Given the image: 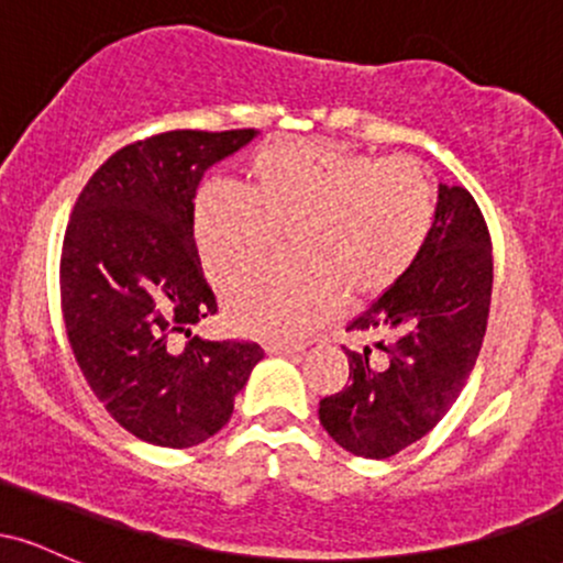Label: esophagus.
Listing matches in <instances>:
<instances>
[{"instance_id": "obj_1", "label": "esophagus", "mask_w": 563, "mask_h": 563, "mask_svg": "<svg viewBox=\"0 0 563 563\" xmlns=\"http://www.w3.org/2000/svg\"><path fill=\"white\" fill-rule=\"evenodd\" d=\"M264 352L273 354V357H283V354H294L299 352V346H286V344H267L264 346Z\"/></svg>"}]
</instances>
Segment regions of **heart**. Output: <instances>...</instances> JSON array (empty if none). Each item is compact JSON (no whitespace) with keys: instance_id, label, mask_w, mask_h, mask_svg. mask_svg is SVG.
Returning <instances> with one entry per match:
<instances>
[{"instance_id":"heart-1","label":"heart","mask_w":563,"mask_h":563,"mask_svg":"<svg viewBox=\"0 0 563 563\" xmlns=\"http://www.w3.org/2000/svg\"><path fill=\"white\" fill-rule=\"evenodd\" d=\"M434 185L418 161L335 142H269L243 166V196L206 185L192 209L200 260L219 286L254 275L286 238L288 264L228 296L232 325L301 341L349 296H378L416 264L434 228Z\"/></svg>"}]
</instances>
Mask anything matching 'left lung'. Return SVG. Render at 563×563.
I'll return each instance as SVG.
<instances>
[{
  "instance_id": "1",
  "label": "left lung",
  "mask_w": 563,
  "mask_h": 563,
  "mask_svg": "<svg viewBox=\"0 0 563 563\" xmlns=\"http://www.w3.org/2000/svg\"><path fill=\"white\" fill-rule=\"evenodd\" d=\"M493 299V243L466 187L439 185L429 243L416 264L346 331L376 349H344L352 384L320 402V423L360 457L397 455L448 416L474 371Z\"/></svg>"
}]
</instances>
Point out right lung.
Wrapping results in <instances>:
<instances>
[{
    "instance_id": "obj_1",
    "label": "right lung",
    "mask_w": 563,
    "mask_h": 563,
    "mask_svg": "<svg viewBox=\"0 0 563 563\" xmlns=\"http://www.w3.org/2000/svg\"><path fill=\"white\" fill-rule=\"evenodd\" d=\"M254 137L177 129L132 142L89 177L70 214L60 256L70 349L95 397L142 442L183 450L214 437L264 357L251 341L190 335L217 312L192 200L203 172Z\"/></svg>"
}]
</instances>
